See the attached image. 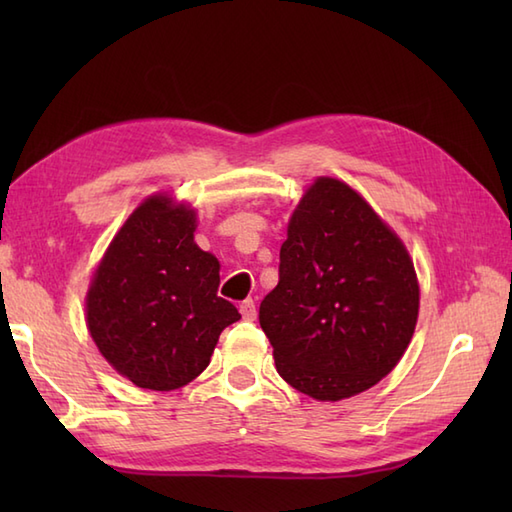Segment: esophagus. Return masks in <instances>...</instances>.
<instances>
[{
  "mask_svg": "<svg viewBox=\"0 0 512 512\" xmlns=\"http://www.w3.org/2000/svg\"><path fill=\"white\" fill-rule=\"evenodd\" d=\"M239 312H242V319H244V321H255V317H257L255 301H253V299L242 301V306H239Z\"/></svg>",
  "mask_w": 512,
  "mask_h": 512,
  "instance_id": "1",
  "label": "esophagus"
}]
</instances>
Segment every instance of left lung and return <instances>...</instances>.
<instances>
[{
	"mask_svg": "<svg viewBox=\"0 0 512 512\" xmlns=\"http://www.w3.org/2000/svg\"><path fill=\"white\" fill-rule=\"evenodd\" d=\"M420 290L407 248L361 195L319 178L290 217L279 284L259 306L279 376L341 400L396 367L416 330Z\"/></svg>",
	"mask_w": 512,
	"mask_h": 512,
	"instance_id": "1",
	"label": "left lung"
}]
</instances>
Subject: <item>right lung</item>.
Returning <instances> with one entry per match:
<instances>
[{"instance_id": "add662e5", "label": "right lung", "mask_w": 512, "mask_h": 512, "mask_svg": "<svg viewBox=\"0 0 512 512\" xmlns=\"http://www.w3.org/2000/svg\"><path fill=\"white\" fill-rule=\"evenodd\" d=\"M195 213L154 195L112 239L88 292V330L118 374L171 391L209 365L215 343L239 321L217 297L220 262L193 242Z\"/></svg>"}]
</instances>
